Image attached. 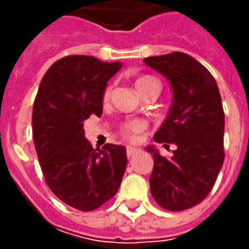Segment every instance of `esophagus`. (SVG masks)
<instances>
[{
    "label": "esophagus",
    "mask_w": 249,
    "mask_h": 249,
    "mask_svg": "<svg viewBox=\"0 0 249 249\" xmlns=\"http://www.w3.org/2000/svg\"><path fill=\"white\" fill-rule=\"evenodd\" d=\"M137 152V149L136 148H131V147H127V149H126V154H127V158H131L134 154Z\"/></svg>",
    "instance_id": "esophagus-1"
}]
</instances>
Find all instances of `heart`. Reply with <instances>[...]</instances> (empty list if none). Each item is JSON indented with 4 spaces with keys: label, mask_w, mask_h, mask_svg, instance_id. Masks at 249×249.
<instances>
[{
    "label": "heart",
    "mask_w": 249,
    "mask_h": 249,
    "mask_svg": "<svg viewBox=\"0 0 249 249\" xmlns=\"http://www.w3.org/2000/svg\"><path fill=\"white\" fill-rule=\"evenodd\" d=\"M157 86L159 87V82L155 77H152V76H140V77H137V80H136V89H137L140 94H142L144 91L149 90L152 87H157ZM109 94L110 89L108 87L107 90L104 91V100H108L109 98ZM145 127L147 126H145V123L142 120H133V122H129L122 129V136L126 137V139L131 140V141H134V140L137 139V136H139L140 133L145 130Z\"/></svg>",
    "instance_id": "1"
}]
</instances>
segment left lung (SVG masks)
<instances>
[{
	"instance_id": "1",
	"label": "left lung",
	"mask_w": 249,
	"mask_h": 249,
	"mask_svg": "<svg viewBox=\"0 0 249 249\" xmlns=\"http://www.w3.org/2000/svg\"><path fill=\"white\" fill-rule=\"evenodd\" d=\"M144 62L163 74L173 91L170 110L154 140L177 147L170 159L147 147L154 158L151 194L163 209L184 211L205 199L225 160L220 92L205 66L184 53L148 56Z\"/></svg>"
}]
</instances>
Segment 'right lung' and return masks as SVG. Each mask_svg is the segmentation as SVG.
Returning <instances> with one entry per match:
<instances>
[{
  "label": "right lung",
  "instance_id": "add662e5",
  "mask_svg": "<svg viewBox=\"0 0 249 249\" xmlns=\"http://www.w3.org/2000/svg\"><path fill=\"white\" fill-rule=\"evenodd\" d=\"M122 68L94 56L71 55L44 74L33 105V140L45 183L66 205L83 212L104 205L119 190L127 157L123 145L94 149L83 122L102 113L107 83Z\"/></svg>",
  "mask_w": 249,
  "mask_h": 249
}]
</instances>
